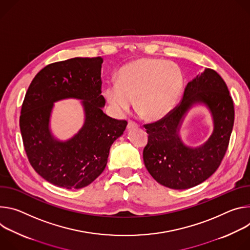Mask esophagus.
<instances>
[{
  "label": "esophagus",
  "mask_w": 250,
  "mask_h": 250,
  "mask_svg": "<svg viewBox=\"0 0 250 250\" xmlns=\"http://www.w3.org/2000/svg\"><path fill=\"white\" fill-rule=\"evenodd\" d=\"M137 127H138V125H137L136 123H134V122H132V121H129V122H128V125H127L128 130H131V129L137 128Z\"/></svg>",
  "instance_id": "esophagus-1"
}]
</instances>
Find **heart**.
<instances>
[{"instance_id": "obj_1", "label": "heart", "mask_w": 250, "mask_h": 250, "mask_svg": "<svg viewBox=\"0 0 250 250\" xmlns=\"http://www.w3.org/2000/svg\"><path fill=\"white\" fill-rule=\"evenodd\" d=\"M116 82L104 87L103 97L111 112L122 116L134 105L138 114L151 122L168 116L176 107L184 86L181 68L164 60L143 58L122 66Z\"/></svg>"}]
</instances>
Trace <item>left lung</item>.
I'll use <instances>...</instances> for the list:
<instances>
[{"label": "left lung", "mask_w": 250, "mask_h": 250, "mask_svg": "<svg viewBox=\"0 0 250 250\" xmlns=\"http://www.w3.org/2000/svg\"><path fill=\"white\" fill-rule=\"evenodd\" d=\"M204 104L210 111L214 130L201 146H188L179 130L188 111ZM234 122L233 101L220 75L210 68L190 80L182 102L158 122L147 124L148 144L143 151L145 167L161 185L186 189L208 179L219 167L228 150Z\"/></svg>", "instance_id": "8db88e82"}]
</instances>
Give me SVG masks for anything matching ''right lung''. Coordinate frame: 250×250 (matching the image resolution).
Segmentation results:
<instances>
[{"mask_svg": "<svg viewBox=\"0 0 250 250\" xmlns=\"http://www.w3.org/2000/svg\"><path fill=\"white\" fill-rule=\"evenodd\" d=\"M103 59L74 58L42 68L33 79L21 106L20 128L27 158L35 171L48 183L64 188H81L104 171L110 147L126 129L125 120L107 116L102 108ZM81 100L85 112L83 127L67 141L50 129L54 103Z\"/></svg>", "mask_w": 250, "mask_h": 250, "instance_id": "obj_1", "label": "right lung"}]
</instances>
